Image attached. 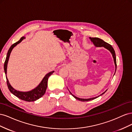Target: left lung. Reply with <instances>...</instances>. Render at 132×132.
<instances>
[{
  "label": "left lung",
  "instance_id": "8db88e82",
  "mask_svg": "<svg viewBox=\"0 0 132 132\" xmlns=\"http://www.w3.org/2000/svg\"><path fill=\"white\" fill-rule=\"evenodd\" d=\"M89 38L91 39V42H93L94 43V45L96 46V47H105V48L107 49L109 51H110V52L111 53V54H112V57L113 58V60H114V64H115V68H116V69H115V72L116 71V69H117V63H116V54H115V52H114V50L113 49V48L112 47L111 45H110V44L107 43V42H105L103 40H102V39L99 38H97V37H89ZM115 74V73H114ZM107 91V90H106ZM105 91L104 93H103L102 94H101L100 95L98 96H96V97H92V98H79V97H76L75 96H74V95H73L72 94H71L70 92V94L73 96L77 100H79V101H90V100H94L95 98H97L98 97H99L100 96H101L102 95H103V94L105 93V92L106 91Z\"/></svg>",
  "mask_w": 132,
  "mask_h": 132
}]
</instances>
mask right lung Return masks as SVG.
<instances>
[{"instance_id":"add662e5","label":"right lung","mask_w":132,"mask_h":132,"mask_svg":"<svg viewBox=\"0 0 132 132\" xmlns=\"http://www.w3.org/2000/svg\"><path fill=\"white\" fill-rule=\"evenodd\" d=\"M24 38H25V37H22L20 39L19 41L14 43L13 45H12L11 46L8 52H7L5 61L4 62V69L6 79L7 80L6 83H7V87H8L9 91L13 95H14L15 96H16L22 100L27 101V102H31V101H35L36 100H37L39 99V98H41L42 96H43V95H44V94H45L46 90L47 89V87L48 79V78L50 77V76L53 73L54 71H51V72L47 74L45 76V77H44L43 79H42L41 82L39 83V84L36 87H35L34 89L32 90L31 91H27V92L19 91L14 89L13 87L11 86V85L10 84V83L9 82L8 79H7L6 77L7 62H8L9 58L12 50H13L14 48V47L16 46L18 44L20 43Z\"/></svg>"}]
</instances>
